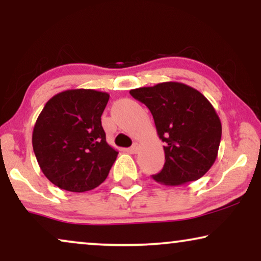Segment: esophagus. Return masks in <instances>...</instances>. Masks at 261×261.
Segmentation results:
<instances>
[{"label": "esophagus", "mask_w": 261, "mask_h": 261, "mask_svg": "<svg viewBox=\"0 0 261 261\" xmlns=\"http://www.w3.org/2000/svg\"><path fill=\"white\" fill-rule=\"evenodd\" d=\"M139 148H140V146H139L138 144H134V145L132 146V147L129 148V151H130V153H138V152H139Z\"/></svg>", "instance_id": "esophagus-1"}]
</instances>
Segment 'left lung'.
<instances>
[{"mask_svg": "<svg viewBox=\"0 0 261 261\" xmlns=\"http://www.w3.org/2000/svg\"><path fill=\"white\" fill-rule=\"evenodd\" d=\"M129 94L151 110L158 137L165 142V164L153 179L176 187L204 176L217 158L222 134L220 117L205 96L178 82Z\"/></svg>", "mask_w": 261, "mask_h": 261, "instance_id": "obj_1", "label": "left lung"}]
</instances>
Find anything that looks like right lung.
I'll list each match as a JSON object with an SVG mask.
<instances>
[{
    "label": "right lung",
    "instance_id": "obj_1",
    "mask_svg": "<svg viewBox=\"0 0 261 261\" xmlns=\"http://www.w3.org/2000/svg\"><path fill=\"white\" fill-rule=\"evenodd\" d=\"M108 92L70 89L49 98L34 124L32 144L47 179L71 192L90 191L108 177L119 152L106 141L101 116Z\"/></svg>",
    "mask_w": 261,
    "mask_h": 261
}]
</instances>
